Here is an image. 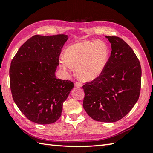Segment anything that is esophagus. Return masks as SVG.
I'll list each match as a JSON object with an SVG mask.
<instances>
[{"instance_id":"obj_1","label":"esophagus","mask_w":153,"mask_h":153,"mask_svg":"<svg viewBox=\"0 0 153 153\" xmlns=\"http://www.w3.org/2000/svg\"><path fill=\"white\" fill-rule=\"evenodd\" d=\"M75 86H76V87H77V88H80L82 86V83H80L79 82H76V83H75Z\"/></svg>"}]
</instances>
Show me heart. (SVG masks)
<instances>
[{
    "mask_svg": "<svg viewBox=\"0 0 153 153\" xmlns=\"http://www.w3.org/2000/svg\"><path fill=\"white\" fill-rule=\"evenodd\" d=\"M108 56V47L104 42L84 41L67 47L65 53L66 59L61 58L59 64L65 70H69L70 66L75 67L80 79L90 81L102 73Z\"/></svg>",
    "mask_w": 153,
    "mask_h": 153,
    "instance_id": "b5f03b06",
    "label": "heart"
}]
</instances>
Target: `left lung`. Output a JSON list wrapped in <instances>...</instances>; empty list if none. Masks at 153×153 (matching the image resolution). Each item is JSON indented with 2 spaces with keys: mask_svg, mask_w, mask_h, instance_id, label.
<instances>
[{
  "mask_svg": "<svg viewBox=\"0 0 153 153\" xmlns=\"http://www.w3.org/2000/svg\"><path fill=\"white\" fill-rule=\"evenodd\" d=\"M111 53L102 73L82 86L83 107L93 120L115 122L125 117L138 101L142 69L135 53L122 38L106 36Z\"/></svg>",
  "mask_w": 153,
  "mask_h": 153,
  "instance_id": "8db88e82",
  "label": "left lung"
}]
</instances>
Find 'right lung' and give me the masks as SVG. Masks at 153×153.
<instances>
[{
    "mask_svg": "<svg viewBox=\"0 0 153 153\" xmlns=\"http://www.w3.org/2000/svg\"><path fill=\"white\" fill-rule=\"evenodd\" d=\"M67 36L35 35L19 48L9 69L14 102L28 120L38 124L55 123L74 83L55 76Z\"/></svg>",
    "mask_w": 153,
    "mask_h": 153,
    "instance_id": "1",
    "label": "right lung"
}]
</instances>
